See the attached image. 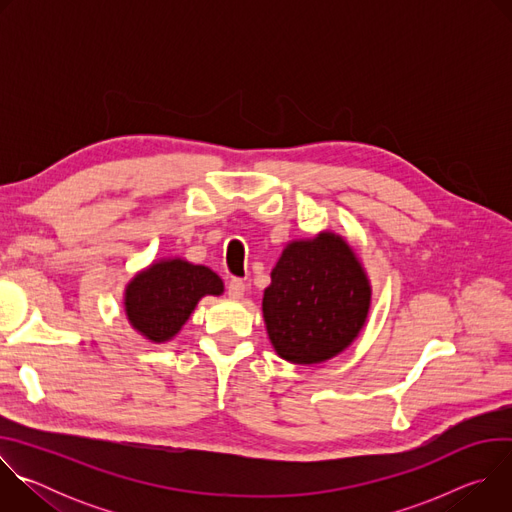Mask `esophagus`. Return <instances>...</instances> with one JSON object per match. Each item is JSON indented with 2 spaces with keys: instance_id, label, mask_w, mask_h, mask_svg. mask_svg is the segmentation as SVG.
<instances>
[{
  "instance_id": "1",
  "label": "esophagus",
  "mask_w": 512,
  "mask_h": 512,
  "mask_svg": "<svg viewBox=\"0 0 512 512\" xmlns=\"http://www.w3.org/2000/svg\"><path fill=\"white\" fill-rule=\"evenodd\" d=\"M227 291H229V296L231 298H235V300H241L243 296H245V281L243 279H231L229 281V287H227Z\"/></svg>"
}]
</instances>
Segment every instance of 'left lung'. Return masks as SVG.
Wrapping results in <instances>:
<instances>
[{
	"label": "left lung",
	"mask_w": 512,
	"mask_h": 512,
	"mask_svg": "<svg viewBox=\"0 0 512 512\" xmlns=\"http://www.w3.org/2000/svg\"><path fill=\"white\" fill-rule=\"evenodd\" d=\"M369 308V277L352 247L334 233L287 243L263 294L269 340L294 364L340 354L367 322Z\"/></svg>",
	"instance_id": "obj_1"
}]
</instances>
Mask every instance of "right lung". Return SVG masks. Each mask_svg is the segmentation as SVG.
<instances>
[{"label":"right lung","instance_id":"right-lung-1","mask_svg":"<svg viewBox=\"0 0 512 512\" xmlns=\"http://www.w3.org/2000/svg\"><path fill=\"white\" fill-rule=\"evenodd\" d=\"M223 279L204 265L162 259L135 273L125 287L129 324L152 342L172 340L204 296H221Z\"/></svg>","mask_w":512,"mask_h":512}]
</instances>
